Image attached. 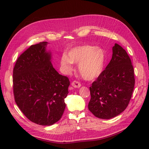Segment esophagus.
Masks as SVG:
<instances>
[{
    "label": "esophagus",
    "instance_id": "obj_1",
    "mask_svg": "<svg viewBox=\"0 0 149 149\" xmlns=\"http://www.w3.org/2000/svg\"><path fill=\"white\" fill-rule=\"evenodd\" d=\"M72 86L74 88H80L81 86V84L78 81L75 80L72 83Z\"/></svg>",
    "mask_w": 149,
    "mask_h": 149
}]
</instances>
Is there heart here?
<instances>
[{
  "label": "heart",
  "instance_id": "obj_1",
  "mask_svg": "<svg viewBox=\"0 0 149 149\" xmlns=\"http://www.w3.org/2000/svg\"><path fill=\"white\" fill-rule=\"evenodd\" d=\"M72 63L79 64V71L82 77L92 80L99 76L103 70L105 53L99 47L90 45L75 47L70 50L68 56L63 54L60 60L63 71L65 74L72 71Z\"/></svg>",
  "mask_w": 149,
  "mask_h": 149
}]
</instances>
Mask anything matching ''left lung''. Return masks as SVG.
Listing matches in <instances>:
<instances>
[{
    "mask_svg": "<svg viewBox=\"0 0 149 149\" xmlns=\"http://www.w3.org/2000/svg\"><path fill=\"white\" fill-rule=\"evenodd\" d=\"M134 84L131 60L127 52L115 43L109 63L90 87L88 109L95 116L102 119L120 115L130 102Z\"/></svg>",
    "mask_w": 149,
    "mask_h": 149,
    "instance_id": "obj_1",
    "label": "left lung"
}]
</instances>
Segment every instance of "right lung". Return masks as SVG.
Returning <instances> with one entry per match:
<instances>
[{"label": "right lung", "mask_w": 149, "mask_h": 149, "mask_svg": "<svg viewBox=\"0 0 149 149\" xmlns=\"http://www.w3.org/2000/svg\"><path fill=\"white\" fill-rule=\"evenodd\" d=\"M47 45H31L18 58L13 74L16 104L30 121L41 125H53L61 118L70 85L69 79L54 68Z\"/></svg>", "instance_id": "add662e5"}]
</instances>
